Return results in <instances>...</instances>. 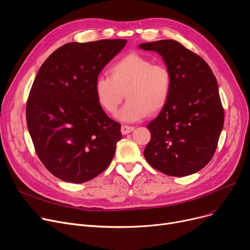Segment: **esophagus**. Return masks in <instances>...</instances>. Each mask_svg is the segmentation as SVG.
<instances>
[{
    "mask_svg": "<svg viewBox=\"0 0 250 250\" xmlns=\"http://www.w3.org/2000/svg\"><path fill=\"white\" fill-rule=\"evenodd\" d=\"M134 129H135V127L130 126V125H122V127H121L123 135H127L129 133H132Z\"/></svg>",
    "mask_w": 250,
    "mask_h": 250,
    "instance_id": "obj_1",
    "label": "esophagus"
}]
</instances>
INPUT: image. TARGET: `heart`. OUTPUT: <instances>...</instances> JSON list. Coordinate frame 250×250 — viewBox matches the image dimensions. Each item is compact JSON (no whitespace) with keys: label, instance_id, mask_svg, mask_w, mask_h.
<instances>
[{"label":"heart","instance_id":"obj_1","mask_svg":"<svg viewBox=\"0 0 250 250\" xmlns=\"http://www.w3.org/2000/svg\"><path fill=\"white\" fill-rule=\"evenodd\" d=\"M109 77H96L93 91L99 106L113 114L125 94L127 101L116 114L125 123L138 122L149 113L159 112L171 94L172 76L163 63H154L149 58L129 54L113 62Z\"/></svg>","mask_w":250,"mask_h":250}]
</instances>
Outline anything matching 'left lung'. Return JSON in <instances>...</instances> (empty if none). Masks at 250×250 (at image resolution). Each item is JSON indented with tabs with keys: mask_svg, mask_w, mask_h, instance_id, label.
Instances as JSON below:
<instances>
[{
	"mask_svg": "<svg viewBox=\"0 0 250 250\" xmlns=\"http://www.w3.org/2000/svg\"><path fill=\"white\" fill-rule=\"evenodd\" d=\"M162 57L172 76L169 100L148 125V163L170 176L200 171L215 154L224 125L218 83L208 64L171 39L139 44Z\"/></svg>",
	"mask_w": 250,
	"mask_h": 250,
	"instance_id": "obj_1",
	"label": "left lung"
}]
</instances>
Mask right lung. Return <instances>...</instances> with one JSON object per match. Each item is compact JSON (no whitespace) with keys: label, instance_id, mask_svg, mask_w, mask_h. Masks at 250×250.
I'll use <instances>...</instances> for the list:
<instances>
[{"label":"right lung","instance_id":"add662e5","mask_svg":"<svg viewBox=\"0 0 250 250\" xmlns=\"http://www.w3.org/2000/svg\"><path fill=\"white\" fill-rule=\"evenodd\" d=\"M125 43H67L45 60L34 79L26 105L28 130L38 158L63 181L93 179L112 161L121 125L99 106L93 84Z\"/></svg>","mask_w":250,"mask_h":250}]
</instances>
